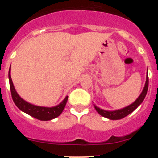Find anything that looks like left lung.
<instances>
[{
	"mask_svg": "<svg viewBox=\"0 0 158 158\" xmlns=\"http://www.w3.org/2000/svg\"><path fill=\"white\" fill-rule=\"evenodd\" d=\"M148 86H149V77H148V74L146 75V83H145V86L142 89V92L141 93V94L139 95V96L136 99L134 103H132L130 105L127 106V107H123V108H121V109L115 110V111H107V110L100 109V107L94 105L95 109L96 110V111L100 114L102 116L105 117L107 118H109L111 120H118V119H121V118L126 117L127 115H128L129 114H131V112H133L137 107H139L141 104L142 103V101L144 100L145 97L146 96V93H147L148 90Z\"/></svg>",
	"mask_w": 158,
	"mask_h": 158,
	"instance_id": "1",
	"label": "left lung"
}]
</instances>
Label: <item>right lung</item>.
I'll list each match as a JSON object with an SVG mask.
<instances>
[{
	"mask_svg": "<svg viewBox=\"0 0 158 158\" xmlns=\"http://www.w3.org/2000/svg\"><path fill=\"white\" fill-rule=\"evenodd\" d=\"M10 73L11 66L9 68V70H8L9 85H10L12 100L19 110H21L22 111L25 112L27 115L42 121L51 120L53 118H57L62 114V111L65 108L67 100H68V96H65V98L59 104L54 106V107H42V106H37L30 104V103L23 100V98H21L17 93V92L16 91L13 83H12V78H11Z\"/></svg>",
	"mask_w": 158,
	"mask_h": 158,
	"instance_id": "add662e5",
	"label": "right lung"
}]
</instances>
